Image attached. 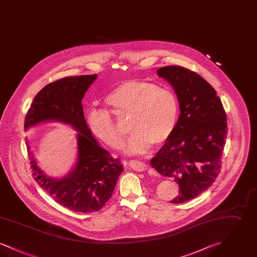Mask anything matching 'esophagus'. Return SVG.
<instances>
[{
  "label": "esophagus",
  "mask_w": 257,
  "mask_h": 257,
  "mask_svg": "<svg viewBox=\"0 0 257 257\" xmlns=\"http://www.w3.org/2000/svg\"><path fill=\"white\" fill-rule=\"evenodd\" d=\"M129 166L132 170H134L136 171H147V165L144 162H141V161H130L129 162Z\"/></svg>",
  "instance_id": "1"
}]
</instances>
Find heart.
Wrapping results in <instances>:
<instances>
[{"mask_svg": "<svg viewBox=\"0 0 257 257\" xmlns=\"http://www.w3.org/2000/svg\"><path fill=\"white\" fill-rule=\"evenodd\" d=\"M106 105L116 115L130 114L132 134L123 144L127 154H142L171 137L178 119L179 105L169 88L141 81H126L115 86L105 98ZM90 131L107 146L117 148L122 136L110 112L90 109L87 113Z\"/></svg>", "mask_w": 257, "mask_h": 257, "instance_id": "b5f03b06", "label": "heart"}]
</instances>
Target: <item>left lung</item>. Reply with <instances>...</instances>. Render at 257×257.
Instances as JSON below:
<instances>
[{"label": "left lung", "mask_w": 257, "mask_h": 257, "mask_svg": "<svg viewBox=\"0 0 257 257\" xmlns=\"http://www.w3.org/2000/svg\"><path fill=\"white\" fill-rule=\"evenodd\" d=\"M158 76L173 87L180 115L171 137L150 164L173 179L183 203L207 190L217 178L227 135L226 114L216 90L201 76L181 66H164Z\"/></svg>", "instance_id": "obj_1"}]
</instances>
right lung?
<instances>
[{
	"label": "right lung",
	"mask_w": 257,
	"mask_h": 257,
	"mask_svg": "<svg viewBox=\"0 0 257 257\" xmlns=\"http://www.w3.org/2000/svg\"><path fill=\"white\" fill-rule=\"evenodd\" d=\"M97 75L66 77L44 86L34 98L25 118V131L46 122L69 125L77 131V157L61 177L40 169L27 143L33 175L38 185L58 203L72 211H99L111 197L123 166L100 146L85 119L82 99Z\"/></svg>",
	"instance_id": "add662e5"
}]
</instances>
